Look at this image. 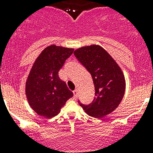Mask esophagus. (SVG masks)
<instances>
[{
    "label": "esophagus",
    "instance_id": "1",
    "mask_svg": "<svg viewBox=\"0 0 153 153\" xmlns=\"http://www.w3.org/2000/svg\"><path fill=\"white\" fill-rule=\"evenodd\" d=\"M73 93H74V97H75V98H76V97H77V90H74V91H73Z\"/></svg>",
    "mask_w": 153,
    "mask_h": 153
}]
</instances>
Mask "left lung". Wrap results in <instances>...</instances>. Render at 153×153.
Returning a JSON list of instances; mask_svg holds the SVG:
<instances>
[{
	"mask_svg": "<svg viewBox=\"0 0 153 153\" xmlns=\"http://www.w3.org/2000/svg\"><path fill=\"white\" fill-rule=\"evenodd\" d=\"M74 55L88 70L95 86L94 100L90 105L79 103L89 116L102 118L118 107L126 90L122 70L101 46L93 44L79 47Z\"/></svg>",
	"mask_w": 153,
	"mask_h": 153,
	"instance_id": "8db88e82",
	"label": "left lung"
}]
</instances>
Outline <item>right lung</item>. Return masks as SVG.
Instances as JSON below:
<instances>
[{
    "instance_id": "obj_1",
    "label": "right lung",
    "mask_w": 153,
    "mask_h": 153,
    "mask_svg": "<svg viewBox=\"0 0 153 153\" xmlns=\"http://www.w3.org/2000/svg\"><path fill=\"white\" fill-rule=\"evenodd\" d=\"M73 53L74 48L53 44L46 47L33 63L27 79L25 92L30 106L40 116L55 117L74 96L58 75Z\"/></svg>"
}]
</instances>
